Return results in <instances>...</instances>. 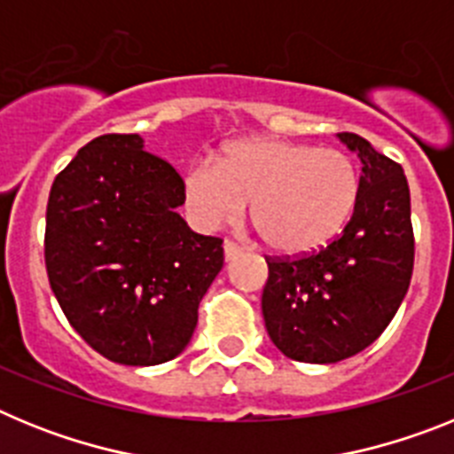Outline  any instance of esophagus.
<instances>
[{
  "label": "esophagus",
  "instance_id": "1",
  "mask_svg": "<svg viewBox=\"0 0 454 454\" xmlns=\"http://www.w3.org/2000/svg\"><path fill=\"white\" fill-rule=\"evenodd\" d=\"M223 250H224V259H227V262H234L236 256L243 252V247H239L236 243H231V240H224Z\"/></svg>",
  "mask_w": 454,
  "mask_h": 454
}]
</instances>
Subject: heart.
Listing matches in <instances>:
<instances>
[{
  "label": "heart",
  "mask_w": 454,
  "mask_h": 454,
  "mask_svg": "<svg viewBox=\"0 0 454 454\" xmlns=\"http://www.w3.org/2000/svg\"><path fill=\"white\" fill-rule=\"evenodd\" d=\"M359 195L348 154L282 138H240L214 161L186 168L182 202L198 230L252 218L275 250L304 254L327 246L348 223Z\"/></svg>",
  "instance_id": "1"
}]
</instances>
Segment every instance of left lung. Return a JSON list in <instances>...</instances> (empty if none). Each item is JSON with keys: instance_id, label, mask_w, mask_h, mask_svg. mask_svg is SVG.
Segmentation results:
<instances>
[{"instance_id": "1", "label": "left lung", "mask_w": 454, "mask_h": 454, "mask_svg": "<svg viewBox=\"0 0 454 454\" xmlns=\"http://www.w3.org/2000/svg\"><path fill=\"white\" fill-rule=\"evenodd\" d=\"M336 136L362 161L355 214L323 250L268 259L262 295L270 340L304 364H336L371 346L398 311L414 270L403 166L362 136Z\"/></svg>"}]
</instances>
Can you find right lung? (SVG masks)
I'll return each mask as SVG.
<instances>
[{"label": "right lung", "mask_w": 454, "mask_h": 454, "mask_svg": "<svg viewBox=\"0 0 454 454\" xmlns=\"http://www.w3.org/2000/svg\"><path fill=\"white\" fill-rule=\"evenodd\" d=\"M182 177L138 134L90 140L54 179L45 266L63 314L92 350L156 366L186 350L223 270V240L191 231Z\"/></svg>", "instance_id": "add662e5"}]
</instances>
